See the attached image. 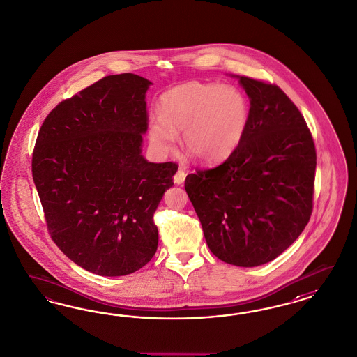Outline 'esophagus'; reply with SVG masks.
Segmentation results:
<instances>
[{"label":"esophagus","mask_w":357,"mask_h":357,"mask_svg":"<svg viewBox=\"0 0 357 357\" xmlns=\"http://www.w3.org/2000/svg\"><path fill=\"white\" fill-rule=\"evenodd\" d=\"M185 177H186V172L183 171V169H178L176 174H174V177H173V181H174V184H183L185 181Z\"/></svg>","instance_id":"esophagus-1"}]
</instances>
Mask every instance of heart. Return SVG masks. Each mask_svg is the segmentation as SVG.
I'll use <instances>...</instances> for the list:
<instances>
[{"mask_svg":"<svg viewBox=\"0 0 357 357\" xmlns=\"http://www.w3.org/2000/svg\"><path fill=\"white\" fill-rule=\"evenodd\" d=\"M159 114L149 125L151 147L160 155L183 144L204 162H218L242 143L250 121V102L235 86L186 82L161 94Z\"/></svg>","mask_w":357,"mask_h":357,"instance_id":"b5f03b06","label":"heart"}]
</instances>
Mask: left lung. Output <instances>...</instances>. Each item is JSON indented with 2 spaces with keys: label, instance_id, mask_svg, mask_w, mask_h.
<instances>
[{
  "label": "left lung",
  "instance_id": "1",
  "mask_svg": "<svg viewBox=\"0 0 357 357\" xmlns=\"http://www.w3.org/2000/svg\"><path fill=\"white\" fill-rule=\"evenodd\" d=\"M232 77L251 105L244 138L218 167L188 174L185 190L210 251L251 268L276 259L306 227L317 153L303 116L277 85Z\"/></svg>",
  "mask_w": 357,
  "mask_h": 357
}]
</instances>
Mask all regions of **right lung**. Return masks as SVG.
Returning a JSON list of instances; mask_svg holds the SVG:
<instances>
[{
  "label": "right lung",
  "instance_id": "1",
  "mask_svg": "<svg viewBox=\"0 0 357 357\" xmlns=\"http://www.w3.org/2000/svg\"><path fill=\"white\" fill-rule=\"evenodd\" d=\"M150 80L106 76L47 115L33 178L47 229L61 252L98 276H126L158 250L153 213L173 185L176 162L142 155Z\"/></svg>",
  "mask_w": 357,
  "mask_h": 357
}]
</instances>
